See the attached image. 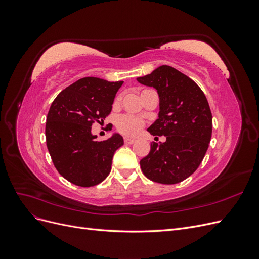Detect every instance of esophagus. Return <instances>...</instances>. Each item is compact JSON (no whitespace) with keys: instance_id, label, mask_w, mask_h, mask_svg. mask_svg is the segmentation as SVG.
<instances>
[{"instance_id":"obj_1","label":"esophagus","mask_w":259,"mask_h":259,"mask_svg":"<svg viewBox=\"0 0 259 259\" xmlns=\"http://www.w3.org/2000/svg\"><path fill=\"white\" fill-rule=\"evenodd\" d=\"M136 142V140L134 138H131V137H124V143L126 145H132L134 144Z\"/></svg>"}]
</instances>
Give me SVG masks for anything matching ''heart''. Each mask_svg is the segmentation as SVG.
Listing matches in <instances>:
<instances>
[{"mask_svg": "<svg viewBox=\"0 0 259 259\" xmlns=\"http://www.w3.org/2000/svg\"><path fill=\"white\" fill-rule=\"evenodd\" d=\"M119 101L120 98H116L115 104L119 103ZM115 126L121 134L126 136H134L145 126V121L134 115L123 114L116 119Z\"/></svg>", "mask_w": 259, "mask_h": 259, "instance_id": "heart-1", "label": "heart"}]
</instances>
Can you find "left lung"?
I'll use <instances>...</instances> for the list:
<instances>
[{"label": "left lung", "mask_w": 259, "mask_h": 259, "mask_svg": "<svg viewBox=\"0 0 259 259\" xmlns=\"http://www.w3.org/2000/svg\"><path fill=\"white\" fill-rule=\"evenodd\" d=\"M137 81L158 91L159 119L148 132L166 136L163 144H151L140 160L144 175L152 182L174 185L192 175L206 153L211 137V112L199 85L169 66H161Z\"/></svg>", "instance_id": "1"}]
</instances>
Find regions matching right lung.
<instances>
[{
	"instance_id": "right-lung-1",
	"label": "right lung",
	"mask_w": 259,
	"mask_h": 259,
	"mask_svg": "<svg viewBox=\"0 0 259 259\" xmlns=\"http://www.w3.org/2000/svg\"><path fill=\"white\" fill-rule=\"evenodd\" d=\"M123 81L108 82L88 76L74 82L54 99L46 116V146L58 173L80 187L100 184L111 170L113 154L123 137L113 134L95 140L92 125L110 114Z\"/></svg>"
}]
</instances>
